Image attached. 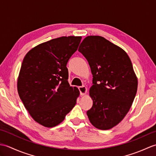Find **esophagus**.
Returning <instances> with one entry per match:
<instances>
[{
  "label": "esophagus",
  "instance_id": "obj_1",
  "mask_svg": "<svg viewBox=\"0 0 156 156\" xmlns=\"http://www.w3.org/2000/svg\"><path fill=\"white\" fill-rule=\"evenodd\" d=\"M78 89L79 90H80V94L84 96L86 94H87V88L86 87H84V86H82V87H78Z\"/></svg>",
  "mask_w": 156,
  "mask_h": 156
}]
</instances>
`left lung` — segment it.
I'll return each mask as SVG.
<instances>
[{
	"label": "left lung",
	"mask_w": 156,
	"mask_h": 156,
	"mask_svg": "<svg viewBox=\"0 0 156 156\" xmlns=\"http://www.w3.org/2000/svg\"><path fill=\"white\" fill-rule=\"evenodd\" d=\"M78 51L87 59L93 77L89 121L98 129H110L124 119L137 93L138 81L131 59L122 48L98 35L85 37Z\"/></svg>",
	"instance_id": "8db88e82"
}]
</instances>
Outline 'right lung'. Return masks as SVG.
Listing matches in <instances>:
<instances>
[{
  "label": "right lung",
  "instance_id": "obj_1",
  "mask_svg": "<svg viewBox=\"0 0 156 156\" xmlns=\"http://www.w3.org/2000/svg\"><path fill=\"white\" fill-rule=\"evenodd\" d=\"M81 36H63L42 43L25 55L17 78V91L34 120L53 127L64 120L80 95L70 87L66 65Z\"/></svg>",
  "mask_w": 156,
  "mask_h": 156
}]
</instances>
